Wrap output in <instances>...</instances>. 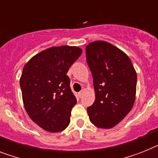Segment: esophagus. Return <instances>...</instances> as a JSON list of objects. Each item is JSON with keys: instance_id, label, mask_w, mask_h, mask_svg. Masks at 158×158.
Returning a JSON list of instances; mask_svg holds the SVG:
<instances>
[{"instance_id": "34e87169", "label": "esophagus", "mask_w": 158, "mask_h": 158, "mask_svg": "<svg viewBox=\"0 0 158 158\" xmlns=\"http://www.w3.org/2000/svg\"><path fill=\"white\" fill-rule=\"evenodd\" d=\"M82 94H83V92H82V91H81V92H79V93H78V97L81 98Z\"/></svg>"}]
</instances>
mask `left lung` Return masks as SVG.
<instances>
[{
    "label": "left lung",
    "mask_w": 158,
    "mask_h": 158,
    "mask_svg": "<svg viewBox=\"0 0 158 158\" xmlns=\"http://www.w3.org/2000/svg\"><path fill=\"white\" fill-rule=\"evenodd\" d=\"M95 101L87 108L89 120L100 128H111L123 120L135 102L137 76L123 51L105 41L85 47Z\"/></svg>",
    "instance_id": "8db88e82"
}]
</instances>
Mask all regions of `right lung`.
<instances>
[{
	"label": "right lung",
	"instance_id": "1",
	"mask_svg": "<svg viewBox=\"0 0 158 158\" xmlns=\"http://www.w3.org/2000/svg\"><path fill=\"white\" fill-rule=\"evenodd\" d=\"M81 53L78 47H52L35 55L23 68L20 87L25 109L45 131L58 132L69 124L77 98L67 73Z\"/></svg>",
	"mask_w": 158,
	"mask_h": 158
}]
</instances>
